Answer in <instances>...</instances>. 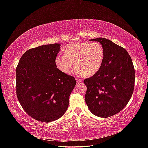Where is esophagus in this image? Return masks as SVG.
<instances>
[{
  "mask_svg": "<svg viewBox=\"0 0 148 148\" xmlns=\"http://www.w3.org/2000/svg\"><path fill=\"white\" fill-rule=\"evenodd\" d=\"M76 81H77V83H80L83 82V79H76Z\"/></svg>",
  "mask_w": 148,
  "mask_h": 148,
  "instance_id": "obj_1",
  "label": "esophagus"
}]
</instances>
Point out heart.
Wrapping results in <instances>:
<instances>
[{"instance_id":"heart-1","label":"heart","mask_w":148,"mask_h":148,"mask_svg":"<svg viewBox=\"0 0 148 148\" xmlns=\"http://www.w3.org/2000/svg\"><path fill=\"white\" fill-rule=\"evenodd\" d=\"M64 56L60 53L55 58L56 67L60 72L69 74L75 65L74 73L79 77L91 76L100 70L105 57L102 45L97 42H76L67 44Z\"/></svg>"}]
</instances>
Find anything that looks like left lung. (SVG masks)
Instances as JSON below:
<instances>
[{"instance_id":"1","label":"left lung","mask_w":148,"mask_h":148,"mask_svg":"<svg viewBox=\"0 0 148 148\" xmlns=\"http://www.w3.org/2000/svg\"><path fill=\"white\" fill-rule=\"evenodd\" d=\"M91 41L100 42L105 57L100 70L85 79L87 91L85 101L94 115L106 118L117 114L127 106L135 86V69L124 48L106 38Z\"/></svg>"}]
</instances>
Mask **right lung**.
<instances>
[{
	"label": "right lung",
	"mask_w": 148,
	"mask_h": 148,
	"mask_svg": "<svg viewBox=\"0 0 148 148\" xmlns=\"http://www.w3.org/2000/svg\"><path fill=\"white\" fill-rule=\"evenodd\" d=\"M60 47L56 43L29 49L16 69L18 99L26 112L40 122H53L65 114L76 85L74 77L56 67Z\"/></svg>",
	"instance_id": "right-lung-1"
}]
</instances>
